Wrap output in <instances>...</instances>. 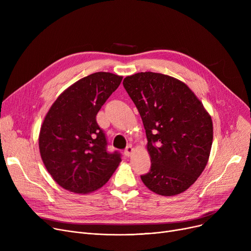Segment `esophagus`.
Wrapping results in <instances>:
<instances>
[{"label": "esophagus", "instance_id": "34e87169", "mask_svg": "<svg viewBox=\"0 0 251 251\" xmlns=\"http://www.w3.org/2000/svg\"><path fill=\"white\" fill-rule=\"evenodd\" d=\"M134 151V149L131 147V146H128L126 149H125V151H124V153H125V155L126 156H130L131 154H132V152Z\"/></svg>", "mask_w": 251, "mask_h": 251}]
</instances>
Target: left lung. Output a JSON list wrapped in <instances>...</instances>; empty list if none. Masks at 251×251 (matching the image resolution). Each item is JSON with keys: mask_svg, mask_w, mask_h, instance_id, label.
I'll return each mask as SVG.
<instances>
[{"mask_svg": "<svg viewBox=\"0 0 251 251\" xmlns=\"http://www.w3.org/2000/svg\"><path fill=\"white\" fill-rule=\"evenodd\" d=\"M124 88L146 129L151 166L140 178L164 196L188 189L204 170L213 143L212 118L192 90L161 73L127 76Z\"/></svg>", "mask_w": 251, "mask_h": 251, "instance_id": "obj_1", "label": "left lung"}]
</instances>
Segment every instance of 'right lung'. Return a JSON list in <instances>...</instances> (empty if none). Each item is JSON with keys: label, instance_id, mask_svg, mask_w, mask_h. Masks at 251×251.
Returning <instances> with one entry per match:
<instances>
[{"label": "right lung", "instance_id": "1", "mask_svg": "<svg viewBox=\"0 0 251 251\" xmlns=\"http://www.w3.org/2000/svg\"><path fill=\"white\" fill-rule=\"evenodd\" d=\"M122 78L109 72L90 74L62 92L49 110L38 147L48 172L64 189L96 191L121 162L120 152L107 151V138L96 117Z\"/></svg>", "mask_w": 251, "mask_h": 251}]
</instances>
